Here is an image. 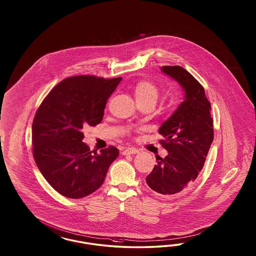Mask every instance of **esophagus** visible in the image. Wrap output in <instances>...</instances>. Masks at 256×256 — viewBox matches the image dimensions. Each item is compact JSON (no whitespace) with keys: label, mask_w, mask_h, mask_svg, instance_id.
<instances>
[{"label":"esophagus","mask_w":256,"mask_h":256,"mask_svg":"<svg viewBox=\"0 0 256 256\" xmlns=\"http://www.w3.org/2000/svg\"><path fill=\"white\" fill-rule=\"evenodd\" d=\"M139 153V150L135 148H128L123 151V155H133V154H137Z\"/></svg>","instance_id":"34e87169"}]
</instances>
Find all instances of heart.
Masks as SVG:
<instances>
[{"mask_svg": "<svg viewBox=\"0 0 256 256\" xmlns=\"http://www.w3.org/2000/svg\"><path fill=\"white\" fill-rule=\"evenodd\" d=\"M134 96L136 100H156L158 96V87L149 80H140L134 87Z\"/></svg>", "mask_w": 256, "mask_h": 256, "instance_id": "1", "label": "heart"}]
</instances>
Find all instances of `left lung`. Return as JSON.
<instances>
[{"instance_id":"8db88e82","label":"left lung","mask_w":256,"mask_h":256,"mask_svg":"<svg viewBox=\"0 0 256 256\" xmlns=\"http://www.w3.org/2000/svg\"><path fill=\"white\" fill-rule=\"evenodd\" d=\"M163 74L182 87L184 100L158 128L168 151L146 176L148 186L163 196L178 194L190 186L201 172L214 139L211 105L204 87L185 68L162 66Z\"/></svg>"}]
</instances>
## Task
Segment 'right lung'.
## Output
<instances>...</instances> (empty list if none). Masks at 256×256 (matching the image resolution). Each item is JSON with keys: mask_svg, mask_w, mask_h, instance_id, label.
I'll use <instances>...</instances> for the list:
<instances>
[{"mask_svg": "<svg viewBox=\"0 0 256 256\" xmlns=\"http://www.w3.org/2000/svg\"><path fill=\"white\" fill-rule=\"evenodd\" d=\"M122 78L75 76L62 80L41 103L32 126V154L40 172L62 196L78 199L103 184L119 155L110 146L92 154L82 130L100 124Z\"/></svg>", "mask_w": 256, "mask_h": 256, "instance_id": "add662e5", "label": "right lung"}]
</instances>
